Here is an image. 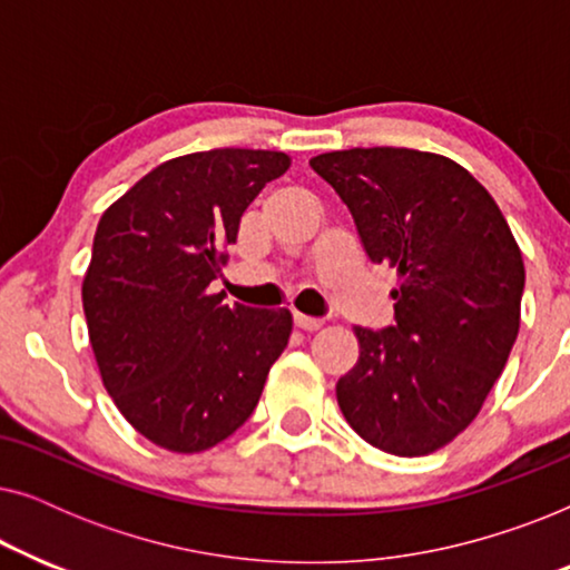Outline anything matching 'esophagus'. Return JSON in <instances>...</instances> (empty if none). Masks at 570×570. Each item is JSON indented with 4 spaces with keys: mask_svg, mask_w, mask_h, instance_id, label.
<instances>
[{
    "mask_svg": "<svg viewBox=\"0 0 570 570\" xmlns=\"http://www.w3.org/2000/svg\"><path fill=\"white\" fill-rule=\"evenodd\" d=\"M293 322H295V326H298V330H303V332H316V330H322V326H324V318L306 316V314H295Z\"/></svg>",
    "mask_w": 570,
    "mask_h": 570,
    "instance_id": "1",
    "label": "esophagus"
}]
</instances>
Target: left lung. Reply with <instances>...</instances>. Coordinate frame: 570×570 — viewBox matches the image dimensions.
<instances>
[{
	"instance_id": "obj_1",
	"label": "left lung",
	"mask_w": 570,
	"mask_h": 570,
	"mask_svg": "<svg viewBox=\"0 0 570 570\" xmlns=\"http://www.w3.org/2000/svg\"><path fill=\"white\" fill-rule=\"evenodd\" d=\"M340 194L373 264L396 269L394 326H355L361 355L337 381L350 428L386 454L454 441L517 342L524 259L495 199L470 170L407 147L311 158Z\"/></svg>"
}]
</instances>
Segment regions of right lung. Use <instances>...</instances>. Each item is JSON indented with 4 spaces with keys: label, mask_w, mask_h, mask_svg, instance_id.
Instances as JSON below:
<instances>
[{
    "label": "right lung",
    "mask_w": 570,
    "mask_h": 570,
    "mask_svg": "<svg viewBox=\"0 0 570 570\" xmlns=\"http://www.w3.org/2000/svg\"><path fill=\"white\" fill-rule=\"evenodd\" d=\"M291 168L275 150L160 163L100 217L82 308L106 392L155 446L197 454L252 417L293 332L287 308H248L207 287L240 215Z\"/></svg>",
    "instance_id": "add662e5"
}]
</instances>
